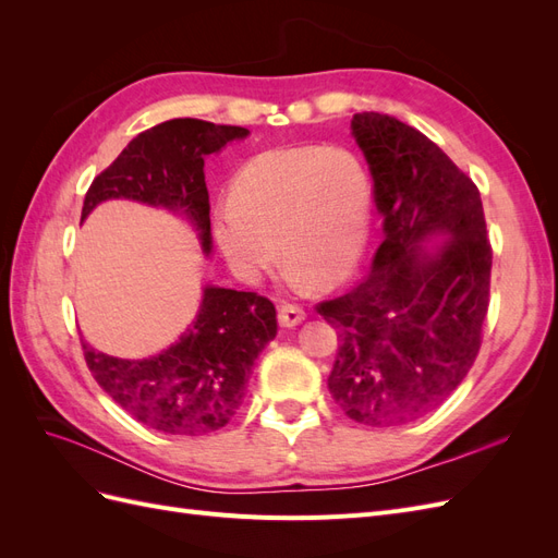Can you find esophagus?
I'll return each mask as SVG.
<instances>
[{"instance_id":"34e87169","label":"esophagus","mask_w":558,"mask_h":558,"mask_svg":"<svg viewBox=\"0 0 558 558\" xmlns=\"http://www.w3.org/2000/svg\"><path fill=\"white\" fill-rule=\"evenodd\" d=\"M302 320H305V310L298 305H289V302L279 305V324L283 328H293V326L302 324Z\"/></svg>"}]
</instances>
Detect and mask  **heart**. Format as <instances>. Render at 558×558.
Here are the masks:
<instances>
[{"instance_id": "heart-1", "label": "heart", "mask_w": 558, "mask_h": 558, "mask_svg": "<svg viewBox=\"0 0 558 558\" xmlns=\"http://www.w3.org/2000/svg\"><path fill=\"white\" fill-rule=\"evenodd\" d=\"M369 216L373 181L351 148H272L251 158L218 202L214 240L242 281L256 283L281 251L293 281L335 283L363 256Z\"/></svg>"}]
</instances>
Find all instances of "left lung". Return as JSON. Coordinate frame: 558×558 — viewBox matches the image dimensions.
Returning <instances> with one entry per match:
<instances>
[{
  "instance_id": "obj_1",
  "label": "left lung",
  "mask_w": 558,
  "mask_h": 558,
  "mask_svg": "<svg viewBox=\"0 0 558 558\" xmlns=\"http://www.w3.org/2000/svg\"><path fill=\"white\" fill-rule=\"evenodd\" d=\"M375 181L384 242L367 275L316 312L340 337L328 388L363 426L391 428L433 412L461 386L482 347L492 242L482 197L445 150L398 118H351ZM452 238L435 254L428 233Z\"/></svg>"
}]
</instances>
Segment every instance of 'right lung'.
<instances>
[{
	"label": "right lung",
	"instance_id": "right-lung-1",
	"mask_svg": "<svg viewBox=\"0 0 558 558\" xmlns=\"http://www.w3.org/2000/svg\"><path fill=\"white\" fill-rule=\"evenodd\" d=\"M240 125L172 118L137 134L83 199L81 221L99 202L125 197L181 209L211 248L205 156L246 137ZM277 335V310L258 293L207 286L193 324L158 356L125 361L81 340L83 359L105 393L140 424L197 437L223 428L240 410L253 361Z\"/></svg>",
	"mask_w": 558,
	"mask_h": 558
}]
</instances>
